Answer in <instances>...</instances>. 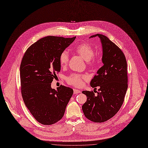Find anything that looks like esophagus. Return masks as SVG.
Here are the masks:
<instances>
[{
  "label": "esophagus",
  "mask_w": 148,
  "mask_h": 148,
  "mask_svg": "<svg viewBox=\"0 0 148 148\" xmlns=\"http://www.w3.org/2000/svg\"><path fill=\"white\" fill-rule=\"evenodd\" d=\"M81 92V90H77V89H73V93L74 94H79Z\"/></svg>",
  "instance_id": "esophagus-1"
}]
</instances>
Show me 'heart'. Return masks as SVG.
Here are the masks:
<instances>
[{"label":"heart","instance_id":"b5f03b06","mask_svg":"<svg viewBox=\"0 0 148 148\" xmlns=\"http://www.w3.org/2000/svg\"><path fill=\"white\" fill-rule=\"evenodd\" d=\"M75 51L80 55L89 66H93L96 64L97 60L94 58L95 50L91 45L88 42L79 44L75 47ZM69 55L66 50L63 51L59 57V62L62 66H65L69 62ZM86 79V76L84 75L72 73L67 77V81L69 84L76 87H80L83 84V80Z\"/></svg>","mask_w":148,"mask_h":148}]
</instances>
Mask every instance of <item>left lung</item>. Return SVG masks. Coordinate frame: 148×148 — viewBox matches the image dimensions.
<instances>
[{
  "label": "left lung",
  "mask_w": 148,
  "mask_h": 148,
  "mask_svg": "<svg viewBox=\"0 0 148 148\" xmlns=\"http://www.w3.org/2000/svg\"><path fill=\"white\" fill-rule=\"evenodd\" d=\"M95 37L100 38L102 44L104 65L90 83L92 88L99 87L97 95L93 91H82L87 100L82 108L88 119L102 123L114 116L123 103L128 87L127 66L125 56L117 45L99 34L90 38Z\"/></svg>",
  "instance_id": "8db88e82"
}]
</instances>
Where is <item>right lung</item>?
Instances as JSON below:
<instances>
[{
    "label": "right lung",
    "mask_w": 148,
    "mask_h": 148,
    "mask_svg": "<svg viewBox=\"0 0 148 148\" xmlns=\"http://www.w3.org/2000/svg\"><path fill=\"white\" fill-rule=\"evenodd\" d=\"M76 37L47 36L32 44L25 51L20 66L22 97L36 120L42 124H53L62 119L72 97V88L60 85L57 90L51 83L60 71L61 53Z\"/></svg>",
    "instance_id": "right-lung-1"
}]
</instances>
